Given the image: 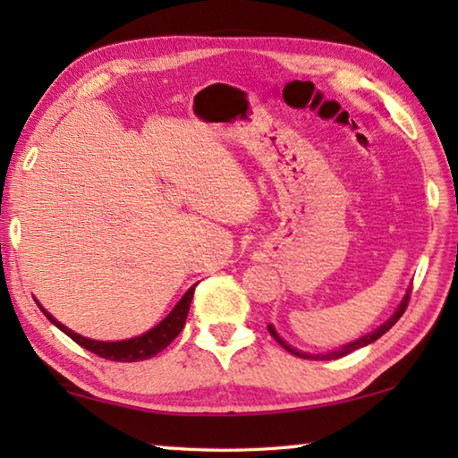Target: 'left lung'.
I'll use <instances>...</instances> for the list:
<instances>
[{"label":"left lung","mask_w":458,"mask_h":458,"mask_svg":"<svg viewBox=\"0 0 458 458\" xmlns=\"http://www.w3.org/2000/svg\"><path fill=\"white\" fill-rule=\"evenodd\" d=\"M410 293H412V291H408V293H406V297L402 299V303H400V307L396 309V313H394V315L390 317V319H387L384 325H379V327H377L376 331H371V333H368V335H363L361 339H358V341H352V344H347V345L341 347V350H337V352H331V353H305V352H297V350H293V347H291L289 344H284V341L276 335V331H275L273 325H268V333L276 339V344L281 345L283 350H286V352H289L291 355H297V358H303V360H337V358H344V355L352 353V352H355V350H360V347H363V345H369L371 341L379 339V337L384 335L386 331H390V329L394 327V325H396V321L400 319V317L404 315L406 307H408V301H410Z\"/></svg>","instance_id":"obj_1"}]
</instances>
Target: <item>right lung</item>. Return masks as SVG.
Segmentation results:
<instances>
[{
    "label": "right lung",
    "mask_w": 458,
    "mask_h": 458,
    "mask_svg": "<svg viewBox=\"0 0 458 458\" xmlns=\"http://www.w3.org/2000/svg\"><path fill=\"white\" fill-rule=\"evenodd\" d=\"M193 291H196V284L191 286V289L183 294L180 303L174 307V311L169 313L164 321H161L157 327H153L151 331L143 333V335L133 337V339H127V341H95V339H87L79 335V333L71 331L64 325L58 323L54 317L44 311L42 313L48 317V319L56 325L60 331H64L68 337L72 341H76L81 347L84 350L92 352L98 358H105V360H111V361H143V360H149L153 355H157L159 352H164L165 347L172 344V341L180 335L185 319H188V311H190V303L193 299Z\"/></svg>",
    "instance_id": "right-lung-1"
}]
</instances>
